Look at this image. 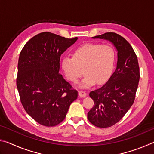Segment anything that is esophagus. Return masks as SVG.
<instances>
[{"label":"esophagus","instance_id":"esophagus-1","mask_svg":"<svg viewBox=\"0 0 154 154\" xmlns=\"http://www.w3.org/2000/svg\"><path fill=\"white\" fill-rule=\"evenodd\" d=\"M79 96L80 97H85L86 96V92H84V91H79Z\"/></svg>","mask_w":154,"mask_h":154}]
</instances>
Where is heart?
Here are the masks:
<instances>
[{
	"label": "heart",
	"instance_id": "obj_1",
	"mask_svg": "<svg viewBox=\"0 0 154 154\" xmlns=\"http://www.w3.org/2000/svg\"><path fill=\"white\" fill-rule=\"evenodd\" d=\"M115 62L116 52L113 47L89 43L75 49L72 58L64 57L61 65L67 79L73 83L77 82L84 71L86 75L79 85L86 88L96 82L101 85L107 82L113 72Z\"/></svg>",
	"mask_w": 154,
	"mask_h": 154
}]
</instances>
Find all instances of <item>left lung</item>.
I'll return each mask as SVG.
<instances>
[{"instance_id":"left-lung-1","label":"left lung","mask_w":154,"mask_h":154,"mask_svg":"<svg viewBox=\"0 0 154 154\" xmlns=\"http://www.w3.org/2000/svg\"><path fill=\"white\" fill-rule=\"evenodd\" d=\"M92 38L109 41L118 51L116 71L105 85L89 94L94 105L88 113V120L104 128L118 122L133 104L140 78L139 66L132 46L118 34L106 32Z\"/></svg>"}]
</instances>
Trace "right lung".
<instances>
[{
  "mask_svg": "<svg viewBox=\"0 0 154 154\" xmlns=\"http://www.w3.org/2000/svg\"><path fill=\"white\" fill-rule=\"evenodd\" d=\"M77 37L44 32L33 36L20 52L17 88L26 113L45 126L64 120L78 92L59 73L60 58Z\"/></svg>",
  "mask_w": 154,
  "mask_h": 154,
  "instance_id": "right-lung-1",
  "label": "right lung"
}]
</instances>
